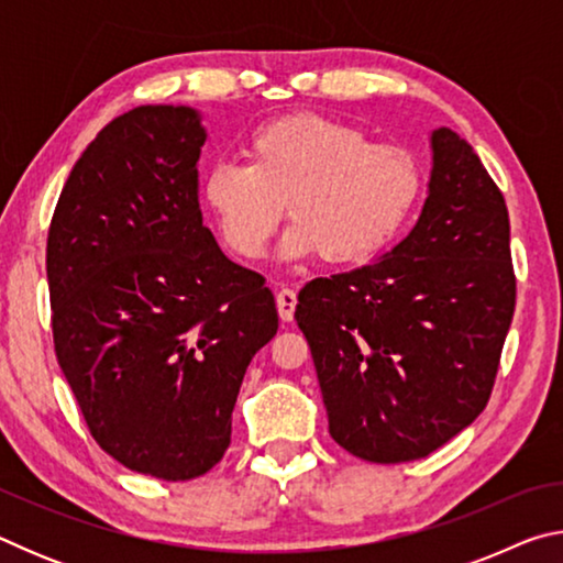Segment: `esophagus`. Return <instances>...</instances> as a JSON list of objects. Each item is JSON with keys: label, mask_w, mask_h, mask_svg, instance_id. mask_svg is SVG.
<instances>
[{"label": "esophagus", "mask_w": 563, "mask_h": 563, "mask_svg": "<svg viewBox=\"0 0 563 563\" xmlns=\"http://www.w3.org/2000/svg\"><path fill=\"white\" fill-rule=\"evenodd\" d=\"M275 302H278L280 320L290 322L292 312H295V302H298V295H295V290L292 288H280L278 295H275Z\"/></svg>", "instance_id": "obj_1"}]
</instances>
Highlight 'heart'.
Listing matches in <instances>:
<instances>
[{
  "instance_id": "b5f03b06",
  "label": "heart",
  "mask_w": 563,
  "mask_h": 563,
  "mask_svg": "<svg viewBox=\"0 0 563 563\" xmlns=\"http://www.w3.org/2000/svg\"><path fill=\"white\" fill-rule=\"evenodd\" d=\"M419 188L422 176L407 151L369 146L347 123L300 113L255 133L247 164L218 161L203 198L243 258L265 253L288 203L290 255L318 251L325 263H357L402 228Z\"/></svg>"
}]
</instances>
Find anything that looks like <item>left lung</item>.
Segmentation results:
<instances>
[{"label":"left lung","instance_id":"left-lung-1","mask_svg":"<svg viewBox=\"0 0 563 563\" xmlns=\"http://www.w3.org/2000/svg\"><path fill=\"white\" fill-rule=\"evenodd\" d=\"M432 151L412 233L385 258L310 280L295 308L332 440L365 462L422 460L482 415L517 308L499 186L452 129L432 133Z\"/></svg>","mask_w":563,"mask_h":563}]
</instances>
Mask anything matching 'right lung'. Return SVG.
<instances>
[{
  "label": "right lung",
  "instance_id": "obj_1",
  "mask_svg": "<svg viewBox=\"0 0 563 563\" xmlns=\"http://www.w3.org/2000/svg\"><path fill=\"white\" fill-rule=\"evenodd\" d=\"M206 131L188 107H139L99 131L46 238L54 352L89 432L131 472L203 476L231 444L238 389L278 332L261 273L203 225Z\"/></svg>",
  "mask_w": 563,
  "mask_h": 563
}]
</instances>
